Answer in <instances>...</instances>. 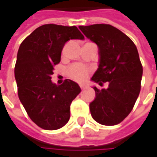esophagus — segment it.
<instances>
[{
    "mask_svg": "<svg viewBox=\"0 0 157 157\" xmlns=\"http://www.w3.org/2000/svg\"><path fill=\"white\" fill-rule=\"evenodd\" d=\"M79 86H80V88H81L82 90H84V89H86V86L85 85H80Z\"/></svg>",
    "mask_w": 157,
    "mask_h": 157,
    "instance_id": "1",
    "label": "esophagus"
}]
</instances>
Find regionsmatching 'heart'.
Returning a JSON list of instances; mask_svg holds the SVG:
<instances>
[{
	"label": "heart",
	"instance_id": "1",
	"mask_svg": "<svg viewBox=\"0 0 157 157\" xmlns=\"http://www.w3.org/2000/svg\"><path fill=\"white\" fill-rule=\"evenodd\" d=\"M90 70L82 63H73L70 65L66 71L67 75L73 80L78 82H83L86 79Z\"/></svg>",
	"mask_w": 157,
	"mask_h": 157
}]
</instances>
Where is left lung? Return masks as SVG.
<instances>
[{"mask_svg": "<svg viewBox=\"0 0 157 157\" xmlns=\"http://www.w3.org/2000/svg\"><path fill=\"white\" fill-rule=\"evenodd\" d=\"M84 35L99 47L100 64L92 80L107 89H94L96 97L90 103L92 117L98 123H121L132 111L141 91L142 65L134 42L110 24L79 26Z\"/></svg>", "mask_w": 157, "mask_h": 157, "instance_id": "left-lung-1", "label": "left lung"}]
</instances>
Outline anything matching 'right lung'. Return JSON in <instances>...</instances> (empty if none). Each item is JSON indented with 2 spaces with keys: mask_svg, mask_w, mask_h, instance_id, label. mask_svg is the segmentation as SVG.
I'll return each mask as SVG.
<instances>
[{
  "mask_svg": "<svg viewBox=\"0 0 157 157\" xmlns=\"http://www.w3.org/2000/svg\"><path fill=\"white\" fill-rule=\"evenodd\" d=\"M70 39H84V36L76 26L44 24L22 41L17 52L18 97L29 117L43 129L56 130L67 123L70 105L81 92L71 79L59 86L52 82L54 67Z\"/></svg>",
  "mask_w": 157,
  "mask_h": 157,
  "instance_id": "obj_1",
  "label": "right lung"
}]
</instances>
